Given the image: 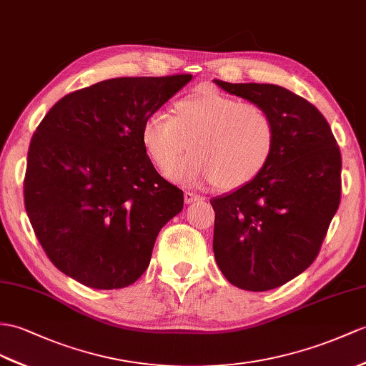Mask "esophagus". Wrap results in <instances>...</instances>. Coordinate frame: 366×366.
Segmentation results:
<instances>
[{
    "instance_id": "1",
    "label": "esophagus",
    "mask_w": 366,
    "mask_h": 366,
    "mask_svg": "<svg viewBox=\"0 0 366 366\" xmlns=\"http://www.w3.org/2000/svg\"><path fill=\"white\" fill-rule=\"evenodd\" d=\"M199 200H202L200 195L194 194V192H189V191H186V192H184V202L188 203V204H191V203H195V202H199Z\"/></svg>"
}]
</instances>
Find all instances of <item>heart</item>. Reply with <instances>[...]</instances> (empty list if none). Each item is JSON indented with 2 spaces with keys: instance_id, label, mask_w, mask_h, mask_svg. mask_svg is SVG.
<instances>
[{
  "instance_id": "obj_1",
  "label": "heart",
  "mask_w": 366,
  "mask_h": 366,
  "mask_svg": "<svg viewBox=\"0 0 366 366\" xmlns=\"http://www.w3.org/2000/svg\"><path fill=\"white\" fill-rule=\"evenodd\" d=\"M141 141L163 175L186 184L214 182L216 189L244 188L269 164L276 130L262 107L217 92L175 102L174 114H149ZM189 144L192 155L176 166Z\"/></svg>"
}]
</instances>
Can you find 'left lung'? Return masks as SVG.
I'll use <instances>...</instances> for the list:
<instances>
[{
    "mask_svg": "<svg viewBox=\"0 0 366 366\" xmlns=\"http://www.w3.org/2000/svg\"><path fill=\"white\" fill-rule=\"evenodd\" d=\"M214 84L262 107L274 124V150L264 171L244 188L209 200L220 272L239 289L272 290L315 261L340 204V149L325 116L286 88Z\"/></svg>",
    "mask_w": 366,
    "mask_h": 366,
    "instance_id": "1",
    "label": "left lung"
}]
</instances>
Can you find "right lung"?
Returning a JSON list of instances; mask_svg holds the SVG:
<instances>
[{"label":"right lung","instance_id":"add662e5","mask_svg":"<svg viewBox=\"0 0 366 366\" xmlns=\"http://www.w3.org/2000/svg\"><path fill=\"white\" fill-rule=\"evenodd\" d=\"M191 79L102 80L61 97L40 122L28 152L24 207L61 273L112 290L146 272L159 229L183 209V191L155 171L142 124Z\"/></svg>","mask_w":366,"mask_h":366}]
</instances>
